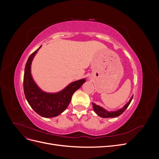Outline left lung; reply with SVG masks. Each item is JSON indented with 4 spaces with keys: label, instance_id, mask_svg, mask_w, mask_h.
<instances>
[{
    "label": "left lung",
    "instance_id": "obj_1",
    "mask_svg": "<svg viewBox=\"0 0 159 159\" xmlns=\"http://www.w3.org/2000/svg\"><path fill=\"white\" fill-rule=\"evenodd\" d=\"M133 98V96H132L131 98L130 99L129 102L125 105L124 107L119 109V111H107L105 109H104L103 108L101 107L99 105H95V103H92L93 105V109L94 110V111L95 112V113L98 115L99 116H100L101 117H103V118H109V117H116L119 116L120 115H121L124 111L125 110L128 106L129 105L130 103H131V100Z\"/></svg>",
    "mask_w": 159,
    "mask_h": 159
}]
</instances>
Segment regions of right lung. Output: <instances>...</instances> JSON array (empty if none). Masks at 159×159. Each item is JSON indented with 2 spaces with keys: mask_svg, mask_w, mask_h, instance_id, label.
Masks as SVG:
<instances>
[{
  "mask_svg": "<svg viewBox=\"0 0 159 159\" xmlns=\"http://www.w3.org/2000/svg\"><path fill=\"white\" fill-rule=\"evenodd\" d=\"M40 48L41 46L34 52L27 60L24 74V92L30 107L38 115L46 118L54 117L68 107L72 95L85 82V80L74 81L56 93H48L42 91L34 83L30 74L32 61Z\"/></svg>",
  "mask_w": 159,
  "mask_h": 159,
  "instance_id": "1",
  "label": "right lung"
}]
</instances>
